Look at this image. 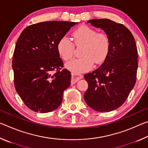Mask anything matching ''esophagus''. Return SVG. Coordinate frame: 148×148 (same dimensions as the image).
<instances>
[{
    "label": "esophagus",
    "instance_id": "obj_1",
    "mask_svg": "<svg viewBox=\"0 0 148 148\" xmlns=\"http://www.w3.org/2000/svg\"><path fill=\"white\" fill-rule=\"evenodd\" d=\"M83 76L81 74H74V73H72V80H71V83L72 84H74L75 83L78 81V80L81 79L83 78Z\"/></svg>",
    "mask_w": 148,
    "mask_h": 148
}]
</instances>
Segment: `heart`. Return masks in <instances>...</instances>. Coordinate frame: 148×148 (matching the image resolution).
I'll return each mask as SVG.
<instances>
[{
	"instance_id": "b5f03b06",
	"label": "heart",
	"mask_w": 148,
	"mask_h": 148,
	"mask_svg": "<svg viewBox=\"0 0 148 148\" xmlns=\"http://www.w3.org/2000/svg\"><path fill=\"white\" fill-rule=\"evenodd\" d=\"M72 36L74 44L66 36L59 40L57 44L59 53L64 61H69L74 56V45L84 44L81 52L82 57L66 63V69L74 73H82L91 70L94 62L99 64L104 61L110 47V39L106 34L83 25L75 30Z\"/></svg>"
}]
</instances>
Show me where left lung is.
<instances>
[{"label": "left lung", "instance_id": "left-lung-1", "mask_svg": "<svg viewBox=\"0 0 148 148\" xmlns=\"http://www.w3.org/2000/svg\"><path fill=\"white\" fill-rule=\"evenodd\" d=\"M87 23L103 30L110 39V47L101 66L84 75L88 83L84 100L96 111L110 112L124 103L136 83V42L131 31L122 24L108 19H91Z\"/></svg>", "mask_w": 148, "mask_h": 148}]
</instances>
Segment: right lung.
<instances>
[{
    "mask_svg": "<svg viewBox=\"0 0 148 148\" xmlns=\"http://www.w3.org/2000/svg\"><path fill=\"white\" fill-rule=\"evenodd\" d=\"M76 24L41 22L26 27L20 34L12 60L14 85L22 101L32 111L47 113L57 109L63 91L71 86V72L61 69L63 62L57 44Z\"/></svg>",
    "mask_w": 148,
    "mask_h": 148,
    "instance_id": "obj_1",
    "label": "right lung"
}]
</instances>
